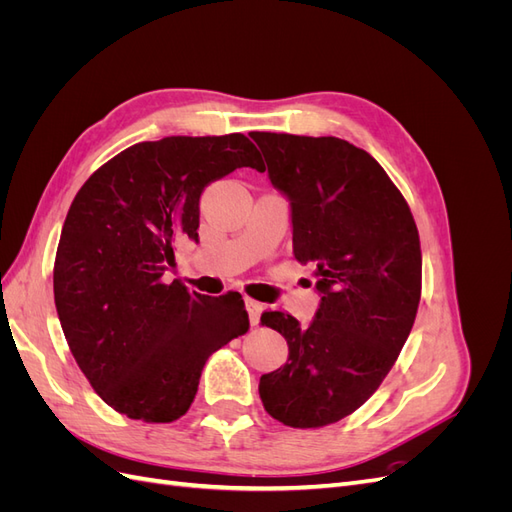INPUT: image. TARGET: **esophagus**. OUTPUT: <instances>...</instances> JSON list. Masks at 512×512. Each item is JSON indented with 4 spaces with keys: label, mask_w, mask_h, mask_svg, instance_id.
<instances>
[{
    "label": "esophagus",
    "mask_w": 512,
    "mask_h": 512,
    "mask_svg": "<svg viewBox=\"0 0 512 512\" xmlns=\"http://www.w3.org/2000/svg\"><path fill=\"white\" fill-rule=\"evenodd\" d=\"M245 305H247V314H250L252 327H258L260 314H262V303H258V301H254V299H245Z\"/></svg>",
    "instance_id": "esophagus-1"
}]
</instances>
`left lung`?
<instances>
[{"label": "left lung", "mask_w": 512, "mask_h": 512, "mask_svg": "<svg viewBox=\"0 0 512 512\" xmlns=\"http://www.w3.org/2000/svg\"><path fill=\"white\" fill-rule=\"evenodd\" d=\"M252 138L290 198L292 254L312 262L322 292L309 327L284 312L260 316L284 335L288 361L258 391L275 421L318 429L361 408L395 365L421 301V239L406 198L367 151L335 136Z\"/></svg>", "instance_id": "1"}]
</instances>
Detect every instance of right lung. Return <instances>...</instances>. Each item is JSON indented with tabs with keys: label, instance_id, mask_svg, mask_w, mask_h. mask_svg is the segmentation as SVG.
Instances as JSON below:
<instances>
[{
	"label": "right lung",
	"instance_id": "obj_1",
	"mask_svg": "<svg viewBox=\"0 0 512 512\" xmlns=\"http://www.w3.org/2000/svg\"><path fill=\"white\" fill-rule=\"evenodd\" d=\"M243 166L265 170L245 134L166 136L117 153L72 200L53 267L59 322L94 391L134 421L181 418L209 356L250 329L239 292L164 282L175 245L198 239L200 194Z\"/></svg>",
	"mask_w": 512,
	"mask_h": 512
}]
</instances>
